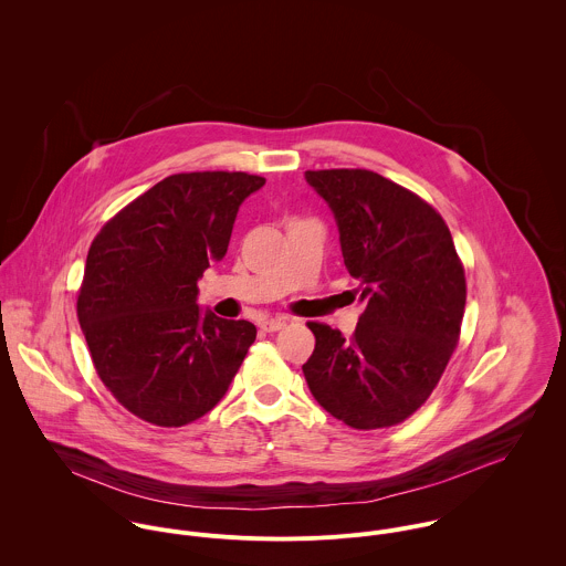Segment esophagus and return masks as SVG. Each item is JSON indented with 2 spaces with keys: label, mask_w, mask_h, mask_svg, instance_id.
I'll list each match as a JSON object with an SVG mask.
<instances>
[{
  "label": "esophagus",
  "mask_w": 566,
  "mask_h": 566,
  "mask_svg": "<svg viewBox=\"0 0 566 566\" xmlns=\"http://www.w3.org/2000/svg\"><path fill=\"white\" fill-rule=\"evenodd\" d=\"M285 318H270V321H265V323H261V328L265 331V333H274V331H281L283 326H285Z\"/></svg>",
  "instance_id": "1"
}]
</instances>
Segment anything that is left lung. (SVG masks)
Here are the masks:
<instances>
[{
	"mask_svg": "<svg viewBox=\"0 0 566 566\" xmlns=\"http://www.w3.org/2000/svg\"><path fill=\"white\" fill-rule=\"evenodd\" d=\"M339 231L364 303L353 337L310 323L314 399L355 429L403 422L429 399L460 339L467 279L442 216L370 169L305 171Z\"/></svg>",
	"mask_w": 566,
	"mask_h": 566,
	"instance_id": "obj_1",
	"label": "left lung"
}]
</instances>
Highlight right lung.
Returning <instances> with one entry per match:
<instances>
[{
    "instance_id": "1",
    "label": "right lung",
    "mask_w": 566,
    "mask_h": 566,
    "mask_svg": "<svg viewBox=\"0 0 566 566\" xmlns=\"http://www.w3.org/2000/svg\"><path fill=\"white\" fill-rule=\"evenodd\" d=\"M263 185L245 171L167 176L91 243L82 333L102 384L142 420H198L238 375L256 328L202 312L198 279L224 259L240 205Z\"/></svg>"
}]
</instances>
